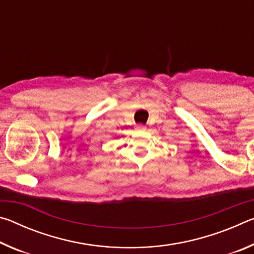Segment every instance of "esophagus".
<instances>
[{
    "label": "esophagus",
    "instance_id": "esophagus-1",
    "mask_svg": "<svg viewBox=\"0 0 254 254\" xmlns=\"http://www.w3.org/2000/svg\"><path fill=\"white\" fill-rule=\"evenodd\" d=\"M135 130L136 131H145L147 130V127H145V126H143V124H139V126L135 127Z\"/></svg>",
    "mask_w": 254,
    "mask_h": 254
}]
</instances>
